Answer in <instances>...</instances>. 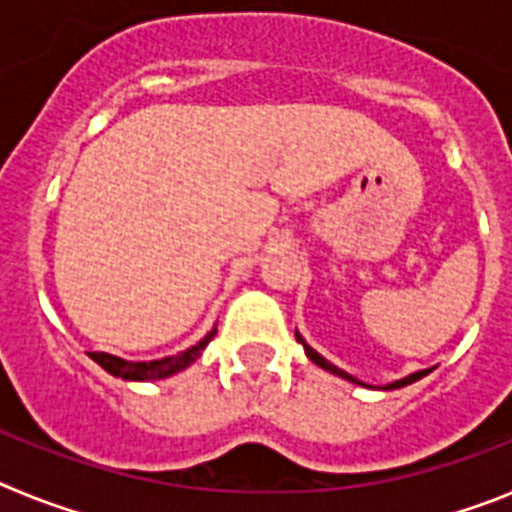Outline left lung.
Wrapping results in <instances>:
<instances>
[{
	"instance_id": "left-lung-1",
	"label": "left lung",
	"mask_w": 512,
	"mask_h": 512,
	"mask_svg": "<svg viewBox=\"0 0 512 512\" xmlns=\"http://www.w3.org/2000/svg\"><path fill=\"white\" fill-rule=\"evenodd\" d=\"M297 341H300L302 346H305V354H307V359L312 361V364L323 366L325 372H330V374H338V377L348 379V382H354V384H364V382H359V379H354V377H351V374H346V372H343V369H338V366H333V364H330V361H325L323 356L318 354V351H312V348L307 346L305 341H302V336H300V333H297ZM425 374H431V369H423V372H415V374H410V377L400 379V382H392V384H387V387H384V390H397V387H405V384H413V382H418L420 377H425Z\"/></svg>"
}]
</instances>
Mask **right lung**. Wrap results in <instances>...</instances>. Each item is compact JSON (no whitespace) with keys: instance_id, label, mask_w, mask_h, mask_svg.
Segmentation results:
<instances>
[{"instance_id":"add662e5","label":"right lung","mask_w":512,"mask_h":512,"mask_svg":"<svg viewBox=\"0 0 512 512\" xmlns=\"http://www.w3.org/2000/svg\"><path fill=\"white\" fill-rule=\"evenodd\" d=\"M212 336H215V330H210V333H207L197 346H192L189 351H184V354L169 356V359H158V361H125V359H117V356L112 354H102V351H94V354L89 356L102 366L104 372H110L112 377L133 379V382H148V379H164L176 372H182V369H187L192 361L200 359L202 348L212 341Z\"/></svg>"}]
</instances>
